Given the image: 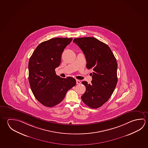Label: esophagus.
<instances>
[{
	"label": "esophagus",
	"instance_id": "34e87169",
	"mask_svg": "<svg viewBox=\"0 0 148 148\" xmlns=\"http://www.w3.org/2000/svg\"><path fill=\"white\" fill-rule=\"evenodd\" d=\"M80 84H81V82H80V80L77 79V80H76V84H77V85H80Z\"/></svg>",
	"mask_w": 148,
	"mask_h": 148
}]
</instances>
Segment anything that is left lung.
Listing matches in <instances>:
<instances>
[{
  "label": "left lung",
  "instance_id": "1",
  "mask_svg": "<svg viewBox=\"0 0 148 148\" xmlns=\"http://www.w3.org/2000/svg\"><path fill=\"white\" fill-rule=\"evenodd\" d=\"M85 56L86 67L92 71L91 84L86 81V91L81 97L84 103L92 109L102 106L111 97L117 83V63L107 45L94 37L73 40Z\"/></svg>",
  "mask_w": 148,
  "mask_h": 148
}]
</instances>
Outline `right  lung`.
Segmentation results:
<instances>
[{
    "mask_svg": "<svg viewBox=\"0 0 148 148\" xmlns=\"http://www.w3.org/2000/svg\"><path fill=\"white\" fill-rule=\"evenodd\" d=\"M72 38H54L37 47L29 62V80L32 92L44 106L52 107L62 101L69 90L76 85L73 77H60L55 72L61 55Z\"/></svg>",
    "mask_w": 148,
    "mask_h": 148,
    "instance_id": "right-lung-1",
    "label": "right lung"
}]
</instances>
